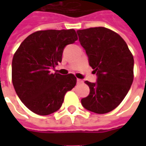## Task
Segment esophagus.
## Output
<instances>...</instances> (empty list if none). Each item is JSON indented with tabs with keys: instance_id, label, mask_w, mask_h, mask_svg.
Instances as JSON below:
<instances>
[{
	"instance_id": "1",
	"label": "esophagus",
	"mask_w": 146,
	"mask_h": 146,
	"mask_svg": "<svg viewBox=\"0 0 146 146\" xmlns=\"http://www.w3.org/2000/svg\"><path fill=\"white\" fill-rule=\"evenodd\" d=\"M83 83V80H80V79H77V84H82Z\"/></svg>"
}]
</instances>
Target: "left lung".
I'll list each match as a JSON object with an SVG mask.
<instances>
[{
	"instance_id": "1",
	"label": "left lung",
	"mask_w": 146,
	"mask_h": 146,
	"mask_svg": "<svg viewBox=\"0 0 146 146\" xmlns=\"http://www.w3.org/2000/svg\"><path fill=\"white\" fill-rule=\"evenodd\" d=\"M97 82L86 80L90 94L81 99L86 110L103 114L116 109L125 98L134 80V58L124 40L105 27L77 30Z\"/></svg>"
}]
</instances>
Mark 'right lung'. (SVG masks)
Listing matches in <instances>:
<instances>
[{"instance_id":"right-lung-1","label":"right lung","mask_w":146,"mask_h":146,"mask_svg":"<svg viewBox=\"0 0 146 146\" xmlns=\"http://www.w3.org/2000/svg\"><path fill=\"white\" fill-rule=\"evenodd\" d=\"M70 30H39L22 42L12 59L11 79L16 94L30 110L46 116L60 109L67 92L75 87L72 73H52L62 62L64 48L77 40Z\"/></svg>"}]
</instances>
